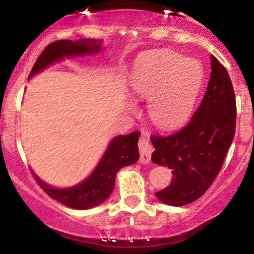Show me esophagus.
I'll use <instances>...</instances> for the list:
<instances>
[{"mask_svg": "<svg viewBox=\"0 0 254 254\" xmlns=\"http://www.w3.org/2000/svg\"><path fill=\"white\" fill-rule=\"evenodd\" d=\"M152 145L150 143V139L142 135L139 140V151H140V162L146 165L150 162L151 153H152Z\"/></svg>", "mask_w": 254, "mask_h": 254, "instance_id": "esophagus-1", "label": "esophagus"}]
</instances>
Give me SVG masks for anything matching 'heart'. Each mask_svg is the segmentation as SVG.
<instances>
[{"label":"heart","instance_id":"b5f03b06","mask_svg":"<svg viewBox=\"0 0 254 254\" xmlns=\"http://www.w3.org/2000/svg\"><path fill=\"white\" fill-rule=\"evenodd\" d=\"M201 77L203 71L195 61L161 51L146 59L131 89L137 97L150 101L148 115L156 127L172 129L190 113Z\"/></svg>","mask_w":254,"mask_h":254}]
</instances>
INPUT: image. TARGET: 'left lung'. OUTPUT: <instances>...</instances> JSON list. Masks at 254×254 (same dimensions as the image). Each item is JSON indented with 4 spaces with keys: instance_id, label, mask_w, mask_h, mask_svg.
Segmentation results:
<instances>
[{
    "instance_id": "8db88e82",
    "label": "left lung",
    "mask_w": 254,
    "mask_h": 254,
    "mask_svg": "<svg viewBox=\"0 0 254 254\" xmlns=\"http://www.w3.org/2000/svg\"><path fill=\"white\" fill-rule=\"evenodd\" d=\"M236 97L226 68L211 55V75L200 106L178 131L152 135L151 160L172 170L167 188L155 193L172 206L190 204L210 188L222 167L236 129Z\"/></svg>"
}]
</instances>
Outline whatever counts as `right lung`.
I'll use <instances>...</instances> for the list:
<instances>
[{"label":"right lung","mask_w":254,"mask_h":254,"mask_svg":"<svg viewBox=\"0 0 254 254\" xmlns=\"http://www.w3.org/2000/svg\"><path fill=\"white\" fill-rule=\"evenodd\" d=\"M99 48L101 45L94 39H79L76 42L58 40V42L51 43L35 61L30 71L29 78L55 61L63 60L64 58L83 56L86 54L97 53ZM139 136L140 132L134 131L125 136L119 135L114 137L92 175L86 181L71 188H53L40 181L33 171L32 173L40 188L49 196L60 201L64 205L72 207V209H89V207L97 206L111 195L114 189V181L118 171L125 166L132 165L139 160L140 155L137 150Z\"/></svg>","instance_id":"obj_1"}]
</instances>
